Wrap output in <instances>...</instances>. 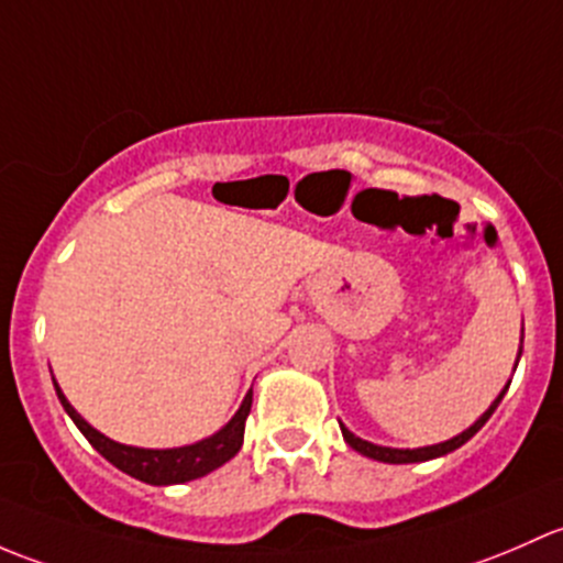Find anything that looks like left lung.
Wrapping results in <instances>:
<instances>
[{
    "label": "left lung",
    "mask_w": 563,
    "mask_h": 563,
    "mask_svg": "<svg viewBox=\"0 0 563 563\" xmlns=\"http://www.w3.org/2000/svg\"><path fill=\"white\" fill-rule=\"evenodd\" d=\"M518 361H520V355H518ZM515 366H518V363H515ZM507 387H509V385H507ZM507 387H504V390L498 393V398H496V401L490 404L488 411H485V415L479 417V420L474 422L472 428H466V431H463V433H457V437L448 439V442H442V444H431V448H417V450L379 448V444H371V442H366V439L355 437V433H352L350 428H344V426H341V433H344V442L350 444L352 450H357V453H361V455H366V457H374V461H382V463H420V461H431V457L448 455V453H453V450L461 448V444H466L468 439H472L474 433H477L479 428H483L485 422L490 420V415H494L498 404H501V398H504V393H507Z\"/></svg>",
    "instance_id": "left-lung-1"
}]
</instances>
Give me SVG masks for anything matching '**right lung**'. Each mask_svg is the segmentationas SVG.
Wrapping results in <instances>:
<instances>
[{
  "label": "right lung",
  "mask_w": 563,
  "mask_h": 563,
  "mask_svg": "<svg viewBox=\"0 0 563 563\" xmlns=\"http://www.w3.org/2000/svg\"><path fill=\"white\" fill-rule=\"evenodd\" d=\"M56 396H59L62 407L73 422L78 426V431L89 439L91 448L97 450L106 461L113 463L115 468H121L130 477L141 479L148 485H178L189 483V479L206 477L208 472L219 468L222 463H228L230 457L241 450L243 444V428H246V417L252 411V390L243 398L241 409L235 411L233 420L217 431L213 437L202 439V442L187 444V448H173V450H143V448H130V444H119L113 439H108L106 433H100L97 428H91L84 417L78 415L62 393V387L56 385Z\"/></svg>",
  "instance_id": "right-lung-1"
}]
</instances>
